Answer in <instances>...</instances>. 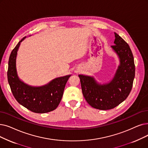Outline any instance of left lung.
I'll return each mask as SVG.
<instances>
[{
  "label": "left lung",
  "mask_w": 148,
  "mask_h": 148,
  "mask_svg": "<svg viewBox=\"0 0 148 148\" xmlns=\"http://www.w3.org/2000/svg\"><path fill=\"white\" fill-rule=\"evenodd\" d=\"M112 50L119 60L113 77L107 82L100 83L94 76L79 74L83 96L89 105L100 110L114 108L129 95L135 77V65L132 51L128 44L114 33Z\"/></svg>",
  "instance_id": "left-lung-1"
}]
</instances>
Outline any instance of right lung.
Segmentation results:
<instances>
[{
    "mask_svg": "<svg viewBox=\"0 0 148 148\" xmlns=\"http://www.w3.org/2000/svg\"><path fill=\"white\" fill-rule=\"evenodd\" d=\"M19 42L10 54L8 62V81L12 94L18 103L36 113H46L57 108L62 98L66 83L71 74L56 77L42 86H32L25 83L18 75L16 67Z\"/></svg>",
    "mask_w": 148,
    "mask_h": 148,
    "instance_id": "obj_1",
    "label": "right lung"
}]
</instances>
